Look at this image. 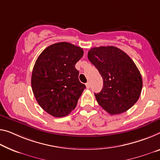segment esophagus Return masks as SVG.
<instances>
[{
	"label": "esophagus",
	"mask_w": 160,
	"mask_h": 160,
	"mask_svg": "<svg viewBox=\"0 0 160 160\" xmlns=\"http://www.w3.org/2000/svg\"><path fill=\"white\" fill-rule=\"evenodd\" d=\"M86 87H87V88H90V83H88V82H87V83H86Z\"/></svg>",
	"instance_id": "1"
}]
</instances>
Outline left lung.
Returning a JSON list of instances; mask_svg holds the SVG:
<instances>
[{"instance_id": "left-lung-1", "label": "left lung", "mask_w": 160, "mask_h": 160, "mask_svg": "<svg viewBox=\"0 0 160 160\" xmlns=\"http://www.w3.org/2000/svg\"><path fill=\"white\" fill-rule=\"evenodd\" d=\"M88 58L103 78V88L96 99L112 115L127 112L139 99L142 78L132 58L114 46L92 48Z\"/></svg>"}]
</instances>
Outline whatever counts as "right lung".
<instances>
[{
  "label": "right lung",
  "instance_id": "1",
  "mask_svg": "<svg viewBox=\"0 0 160 160\" xmlns=\"http://www.w3.org/2000/svg\"><path fill=\"white\" fill-rule=\"evenodd\" d=\"M83 55L81 47L59 42L44 49L36 61L32 90L40 107L53 117L69 114L86 88L78 80L79 72L75 68Z\"/></svg>",
  "mask_w": 160,
  "mask_h": 160
}]
</instances>
